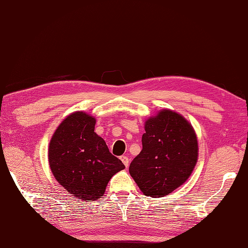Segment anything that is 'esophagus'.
<instances>
[{
  "label": "esophagus",
  "mask_w": 248,
  "mask_h": 248,
  "mask_svg": "<svg viewBox=\"0 0 248 248\" xmlns=\"http://www.w3.org/2000/svg\"><path fill=\"white\" fill-rule=\"evenodd\" d=\"M120 158H121V161L123 162V164H124L126 167H127L128 164H129V158H128L127 156H125V155H122Z\"/></svg>",
  "instance_id": "esophagus-1"
}]
</instances>
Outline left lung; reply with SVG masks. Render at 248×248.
Returning <instances> with one entry per match:
<instances>
[{"mask_svg": "<svg viewBox=\"0 0 248 248\" xmlns=\"http://www.w3.org/2000/svg\"><path fill=\"white\" fill-rule=\"evenodd\" d=\"M142 150L129 165V174L144 195L162 198L189 179L199 157L193 126L178 112L158 111L144 122Z\"/></svg>", "mask_w": 248, "mask_h": 248, "instance_id": "8db88e82", "label": "left lung"}]
</instances>
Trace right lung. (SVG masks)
I'll list each match as a JSON object with an SVG mask.
<instances>
[{
    "label": "right lung",
    "instance_id": "right-lung-1",
    "mask_svg": "<svg viewBox=\"0 0 248 248\" xmlns=\"http://www.w3.org/2000/svg\"><path fill=\"white\" fill-rule=\"evenodd\" d=\"M96 119L83 111L69 114L48 144L50 170L67 192L93 202L105 194L111 177L125 168L95 133Z\"/></svg>",
    "mask_w": 248,
    "mask_h": 248
}]
</instances>
